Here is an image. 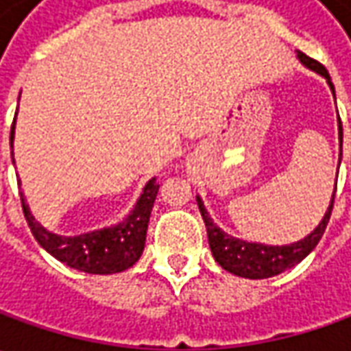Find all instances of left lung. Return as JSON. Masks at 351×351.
Instances as JSON below:
<instances>
[{
  "label": "left lung",
  "instance_id": "1",
  "mask_svg": "<svg viewBox=\"0 0 351 351\" xmlns=\"http://www.w3.org/2000/svg\"><path fill=\"white\" fill-rule=\"evenodd\" d=\"M297 58L303 64L304 68L317 72L318 75H322L330 88L332 95H334V86L326 68L322 64H318L317 60L308 58L306 54L297 50ZM338 141H340V156H342V121L338 117ZM338 178V176H336ZM336 193V187H334ZM334 193H332L330 205L324 213L322 221L318 223V226L297 242L291 244H283V246H271V244H262V242H250V240H242V238H234V236L226 234L221 226H217V223L210 219L209 210L205 209L203 199L197 195V205L201 210V217L205 221L207 226V236H209V246L213 252L215 262L219 263L223 269H226L228 274H234L238 277H246V279H267V277L279 276L283 271H287L291 267H295L299 262H303L304 258L317 248L318 240L322 238L326 224L330 221L332 205H334Z\"/></svg>",
  "mask_w": 351,
  "mask_h": 351
}]
</instances>
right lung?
I'll return each mask as SVG.
<instances>
[{"mask_svg":"<svg viewBox=\"0 0 351 351\" xmlns=\"http://www.w3.org/2000/svg\"><path fill=\"white\" fill-rule=\"evenodd\" d=\"M15 121H17V113H15ZM15 121H13L11 136H9L11 158H13V141H15ZM158 189L160 185L156 183V178L148 180L134 207L123 221L111 226H103L99 230L75 236L54 234L38 221H34L33 213L29 209L23 193H21V205H23L25 219L31 226V232L36 238V242L47 250L50 256H54L58 262L66 263L68 267H74L77 271H86L93 276H109V274L125 271L141 260L144 242H146L148 221H150V213L154 207Z\"/></svg>","mask_w":351,"mask_h":351,"instance_id":"obj_1","label":"right lung"}]
</instances>
